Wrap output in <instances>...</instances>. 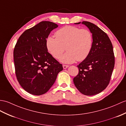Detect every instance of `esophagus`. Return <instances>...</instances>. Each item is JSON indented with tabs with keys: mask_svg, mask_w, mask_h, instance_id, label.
<instances>
[{
	"mask_svg": "<svg viewBox=\"0 0 126 126\" xmlns=\"http://www.w3.org/2000/svg\"><path fill=\"white\" fill-rule=\"evenodd\" d=\"M69 67V65H63V69H66L67 68H68Z\"/></svg>",
	"mask_w": 126,
	"mask_h": 126,
	"instance_id": "1",
	"label": "esophagus"
}]
</instances>
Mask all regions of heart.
<instances>
[{
  "label": "heart",
  "mask_w": 126,
  "mask_h": 126,
  "mask_svg": "<svg viewBox=\"0 0 126 126\" xmlns=\"http://www.w3.org/2000/svg\"><path fill=\"white\" fill-rule=\"evenodd\" d=\"M56 37L49 36L46 40L48 51L55 58H59L66 47L67 51L60 58L63 63L81 61L89 56L91 50L93 37L87 29L66 26L55 33Z\"/></svg>",
  "instance_id": "obj_1"
}]
</instances>
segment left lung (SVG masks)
Masks as SVG:
<instances>
[{
    "label": "left lung",
    "mask_w": 126,
    "mask_h": 126,
    "mask_svg": "<svg viewBox=\"0 0 126 126\" xmlns=\"http://www.w3.org/2000/svg\"><path fill=\"white\" fill-rule=\"evenodd\" d=\"M85 25L92 34L93 43L89 56L78 65L79 73L74 78L75 86L86 95H93L106 88L114 67L115 58L112 42L106 33L93 23Z\"/></svg>",
    "instance_id": "obj_1"
}]
</instances>
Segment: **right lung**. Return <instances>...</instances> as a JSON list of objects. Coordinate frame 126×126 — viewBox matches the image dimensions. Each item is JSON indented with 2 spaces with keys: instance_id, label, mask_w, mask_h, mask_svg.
I'll use <instances>...</instances> for the list:
<instances>
[{
  "instance_id": "add662e5",
  "label": "right lung",
  "mask_w": 126,
  "mask_h": 126,
  "mask_svg": "<svg viewBox=\"0 0 126 126\" xmlns=\"http://www.w3.org/2000/svg\"><path fill=\"white\" fill-rule=\"evenodd\" d=\"M58 27L50 21H41L21 35L14 49L16 74L20 85L32 94H45L63 70L61 64L48 52L46 40Z\"/></svg>"
}]
</instances>
